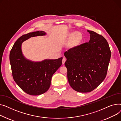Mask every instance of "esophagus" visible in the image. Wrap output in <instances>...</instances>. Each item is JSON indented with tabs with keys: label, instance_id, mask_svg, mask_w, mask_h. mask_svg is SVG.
Wrapping results in <instances>:
<instances>
[{
	"label": "esophagus",
	"instance_id": "34e87169",
	"mask_svg": "<svg viewBox=\"0 0 121 121\" xmlns=\"http://www.w3.org/2000/svg\"><path fill=\"white\" fill-rule=\"evenodd\" d=\"M65 60H66L65 58H63L62 59V64H65Z\"/></svg>",
	"mask_w": 121,
	"mask_h": 121
}]
</instances>
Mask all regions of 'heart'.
Returning <instances> with one entry per match:
<instances>
[{
  "label": "heart",
  "instance_id": "obj_1",
  "mask_svg": "<svg viewBox=\"0 0 121 121\" xmlns=\"http://www.w3.org/2000/svg\"><path fill=\"white\" fill-rule=\"evenodd\" d=\"M71 38V45L72 46H76L80 43L82 39V34L79 32L75 33H70L67 35L66 39H69Z\"/></svg>",
  "mask_w": 121,
  "mask_h": 121
}]
</instances>
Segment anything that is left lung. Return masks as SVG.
<instances>
[{
    "mask_svg": "<svg viewBox=\"0 0 121 121\" xmlns=\"http://www.w3.org/2000/svg\"><path fill=\"white\" fill-rule=\"evenodd\" d=\"M88 42L69 49L65 55L70 86L74 90L87 93L104 80L111 57L108 41L102 35L87 30Z\"/></svg>",
    "mask_w": 121,
    "mask_h": 121,
    "instance_id": "8db88e82",
    "label": "left lung"
}]
</instances>
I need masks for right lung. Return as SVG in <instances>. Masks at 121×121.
Masks as SVG:
<instances>
[{"label": "right lung", "instance_id": "right-lung-1", "mask_svg": "<svg viewBox=\"0 0 121 121\" xmlns=\"http://www.w3.org/2000/svg\"><path fill=\"white\" fill-rule=\"evenodd\" d=\"M46 34L38 31L22 35L14 43L10 53L13 80L21 89L31 95H39L49 89L52 76L62 64V58L35 62L23 56L21 45L24 41Z\"/></svg>", "mask_w": 121, "mask_h": 121}]
</instances>
